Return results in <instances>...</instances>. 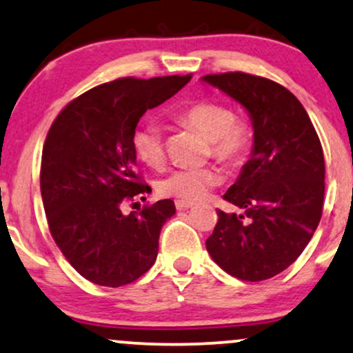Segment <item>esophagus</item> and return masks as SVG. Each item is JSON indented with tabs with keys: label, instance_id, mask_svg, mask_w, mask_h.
Here are the masks:
<instances>
[{
	"label": "esophagus",
	"instance_id": "34e87169",
	"mask_svg": "<svg viewBox=\"0 0 353 353\" xmlns=\"http://www.w3.org/2000/svg\"><path fill=\"white\" fill-rule=\"evenodd\" d=\"M176 207L179 210H184V209H190V207H194V203L192 202H188V201H179V199H177Z\"/></svg>",
	"mask_w": 353,
	"mask_h": 353
}]
</instances>
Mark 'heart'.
I'll return each instance as SVG.
<instances>
[{
	"label": "heart",
	"mask_w": 353,
	"mask_h": 353,
	"mask_svg": "<svg viewBox=\"0 0 353 353\" xmlns=\"http://www.w3.org/2000/svg\"><path fill=\"white\" fill-rule=\"evenodd\" d=\"M177 121L209 141V154L225 165L236 168L248 158L253 144V128L245 118L236 117L222 101L202 100L190 105L177 114ZM133 150L148 168L159 169L165 164V146L163 131L154 123H144L133 133ZM222 181L214 165L179 168L163 177L158 192L179 201H201L210 189Z\"/></svg>",
	"instance_id": "heart-1"
}]
</instances>
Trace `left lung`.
Instances as JSON below:
<instances>
[{"instance_id": "obj_1", "label": "left lung", "mask_w": 353, "mask_h": 353, "mask_svg": "<svg viewBox=\"0 0 353 353\" xmlns=\"http://www.w3.org/2000/svg\"><path fill=\"white\" fill-rule=\"evenodd\" d=\"M240 101L253 120L252 158L223 199L243 212L225 214L205 246L223 271L263 281L292 265L322 217L324 152L301 101L273 80L225 72L203 77Z\"/></svg>"}]
</instances>
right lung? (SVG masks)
Masks as SVG:
<instances>
[{"instance_id": "add662e5", "label": "right lung", "mask_w": 353, "mask_h": 353, "mask_svg": "<svg viewBox=\"0 0 353 353\" xmlns=\"http://www.w3.org/2000/svg\"><path fill=\"white\" fill-rule=\"evenodd\" d=\"M192 74L123 77L97 85L57 114L42 148L41 194L50 235L88 281L118 288L154 265L159 233L176 214L171 199L125 215L121 205L150 192L136 171L139 118L171 99Z\"/></svg>"}]
</instances>
